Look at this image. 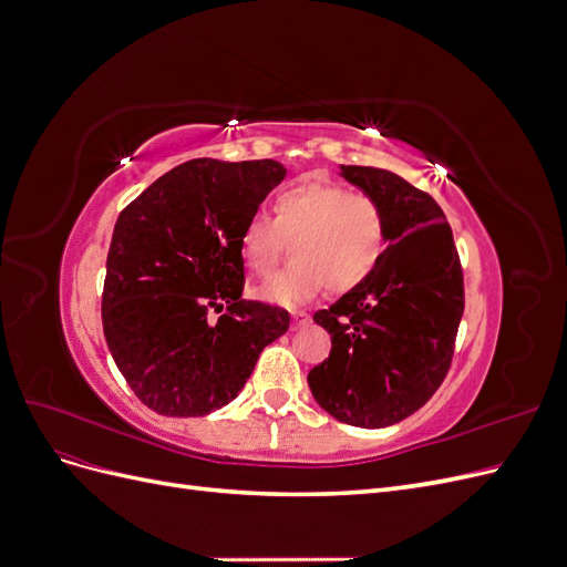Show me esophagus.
I'll return each mask as SVG.
<instances>
[{"instance_id": "obj_1", "label": "esophagus", "mask_w": 567, "mask_h": 567, "mask_svg": "<svg viewBox=\"0 0 567 567\" xmlns=\"http://www.w3.org/2000/svg\"><path fill=\"white\" fill-rule=\"evenodd\" d=\"M310 323V315L305 312H293V323H290V329H302V326Z\"/></svg>"}]
</instances>
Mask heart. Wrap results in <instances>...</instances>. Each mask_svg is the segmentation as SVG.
I'll return each instance as SVG.
<instances>
[{
  "label": "heart",
  "mask_w": 567,
  "mask_h": 567,
  "mask_svg": "<svg viewBox=\"0 0 567 567\" xmlns=\"http://www.w3.org/2000/svg\"><path fill=\"white\" fill-rule=\"evenodd\" d=\"M271 215V221L250 217L238 238L252 274L269 271L281 255L280 241H291L293 260L255 286V296L269 302L293 307L312 300L323 286L348 293L379 269L390 244L383 205L340 184L290 186L274 198Z\"/></svg>",
  "instance_id": "b5f03b06"
}]
</instances>
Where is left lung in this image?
Segmentation results:
<instances>
[{
  "label": "left lung",
  "instance_id": "8db88e82",
  "mask_svg": "<svg viewBox=\"0 0 567 567\" xmlns=\"http://www.w3.org/2000/svg\"><path fill=\"white\" fill-rule=\"evenodd\" d=\"M342 177L383 205L390 246L362 286L315 312L331 333V354L307 383L338 421L385 427L431 400L452 367L463 269L431 194L379 167L342 165Z\"/></svg>",
  "mask_w": 567,
  "mask_h": 567
}]
</instances>
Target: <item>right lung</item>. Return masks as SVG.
Wrapping results in <instances>:
<instances>
[{
    "mask_svg": "<svg viewBox=\"0 0 567 567\" xmlns=\"http://www.w3.org/2000/svg\"><path fill=\"white\" fill-rule=\"evenodd\" d=\"M284 177L277 161L196 158L120 213L101 321L120 373L156 414L205 416L229 404L260 352L288 331L284 307L241 298L238 248L244 225Z\"/></svg>",
    "mask_w": 567,
    "mask_h": 567,
    "instance_id": "add662e5",
    "label": "right lung"
}]
</instances>
